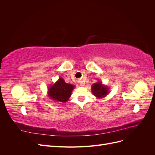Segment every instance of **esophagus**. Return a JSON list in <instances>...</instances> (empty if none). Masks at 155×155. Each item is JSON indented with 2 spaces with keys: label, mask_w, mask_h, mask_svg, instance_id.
Wrapping results in <instances>:
<instances>
[{
  "label": "esophagus",
  "mask_w": 155,
  "mask_h": 155,
  "mask_svg": "<svg viewBox=\"0 0 155 155\" xmlns=\"http://www.w3.org/2000/svg\"><path fill=\"white\" fill-rule=\"evenodd\" d=\"M81 86H84V83H81Z\"/></svg>",
  "instance_id": "1"
}]
</instances>
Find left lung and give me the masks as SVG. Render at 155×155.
<instances>
[{
    "instance_id": "left-lung-1",
    "label": "left lung",
    "mask_w": 155,
    "mask_h": 155,
    "mask_svg": "<svg viewBox=\"0 0 155 155\" xmlns=\"http://www.w3.org/2000/svg\"><path fill=\"white\" fill-rule=\"evenodd\" d=\"M92 92L97 98H102L105 97L109 94V88L105 86L101 82H97L93 84L92 86Z\"/></svg>"
}]
</instances>
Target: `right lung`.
Here are the masks:
<instances>
[{
  "label": "right lung",
  "instance_id": "right-lung-1",
  "mask_svg": "<svg viewBox=\"0 0 155 155\" xmlns=\"http://www.w3.org/2000/svg\"><path fill=\"white\" fill-rule=\"evenodd\" d=\"M75 86L65 83L62 78H59L58 81L48 88L49 97L55 101L66 102L72 94V90Z\"/></svg>",
  "mask_w": 155,
  "mask_h": 155
}]
</instances>
